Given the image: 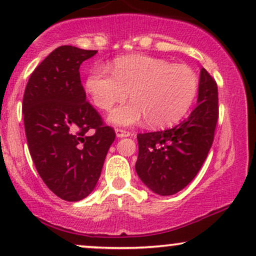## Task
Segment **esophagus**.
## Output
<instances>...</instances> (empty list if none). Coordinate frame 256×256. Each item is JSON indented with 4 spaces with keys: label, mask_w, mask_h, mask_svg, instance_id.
<instances>
[{
    "label": "esophagus",
    "mask_w": 256,
    "mask_h": 256,
    "mask_svg": "<svg viewBox=\"0 0 256 256\" xmlns=\"http://www.w3.org/2000/svg\"><path fill=\"white\" fill-rule=\"evenodd\" d=\"M116 137H118V138H122V137L131 136V132H128V131H126V130H122V128H116Z\"/></svg>",
    "instance_id": "34e87169"
}]
</instances>
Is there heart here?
<instances>
[{
    "label": "heart",
    "mask_w": 256,
    "mask_h": 256,
    "mask_svg": "<svg viewBox=\"0 0 256 256\" xmlns=\"http://www.w3.org/2000/svg\"><path fill=\"white\" fill-rule=\"evenodd\" d=\"M85 89L94 104L104 110L124 101L130 92L132 101L108 116L112 124L131 126L146 119L150 126L161 128L178 122L189 110L198 95V77L185 64L128 55L114 60L112 71L95 67L88 76Z\"/></svg>",
    "instance_id": "obj_1"
}]
</instances>
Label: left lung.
<instances>
[{
  "label": "left lung",
  "mask_w": 256,
  "mask_h": 256,
  "mask_svg": "<svg viewBox=\"0 0 256 256\" xmlns=\"http://www.w3.org/2000/svg\"><path fill=\"white\" fill-rule=\"evenodd\" d=\"M218 86L204 68L200 72L198 104L178 125L138 134L136 172L152 192L170 196L184 189L204 165L218 122Z\"/></svg>",
  "instance_id": "obj_1"
}]
</instances>
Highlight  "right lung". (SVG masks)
Here are the masks:
<instances>
[{"label": "right lung", "instance_id": "1", "mask_svg": "<svg viewBox=\"0 0 256 256\" xmlns=\"http://www.w3.org/2000/svg\"><path fill=\"white\" fill-rule=\"evenodd\" d=\"M98 50L62 46L28 79L22 116L38 174L55 195L76 202L95 189L116 132L86 101L79 67Z\"/></svg>", "mask_w": 256, "mask_h": 256}]
</instances>
